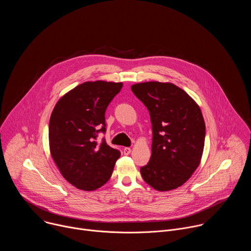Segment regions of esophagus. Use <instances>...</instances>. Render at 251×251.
Listing matches in <instances>:
<instances>
[{"instance_id": "34e87169", "label": "esophagus", "mask_w": 251, "mask_h": 251, "mask_svg": "<svg viewBox=\"0 0 251 251\" xmlns=\"http://www.w3.org/2000/svg\"><path fill=\"white\" fill-rule=\"evenodd\" d=\"M123 153H124V155H129V154L131 153V148L125 147V148L123 149Z\"/></svg>"}]
</instances>
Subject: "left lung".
Instances as JSON below:
<instances>
[{"instance_id": "8db88e82", "label": "left lung", "mask_w": 251, "mask_h": 251, "mask_svg": "<svg viewBox=\"0 0 251 251\" xmlns=\"http://www.w3.org/2000/svg\"><path fill=\"white\" fill-rule=\"evenodd\" d=\"M131 90L147 107L152 123V155L140 169L143 180L162 192L181 187L203 151L205 125L199 105L172 83H137Z\"/></svg>"}]
</instances>
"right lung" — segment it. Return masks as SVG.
Masks as SVG:
<instances>
[{"instance_id": "1", "label": "right lung", "mask_w": 251, "mask_h": 251, "mask_svg": "<svg viewBox=\"0 0 251 251\" xmlns=\"http://www.w3.org/2000/svg\"><path fill=\"white\" fill-rule=\"evenodd\" d=\"M121 82H84L62 96L52 110L49 139L51 157L65 180L94 191L108 182L120 151L107 145L105 112Z\"/></svg>"}]
</instances>
